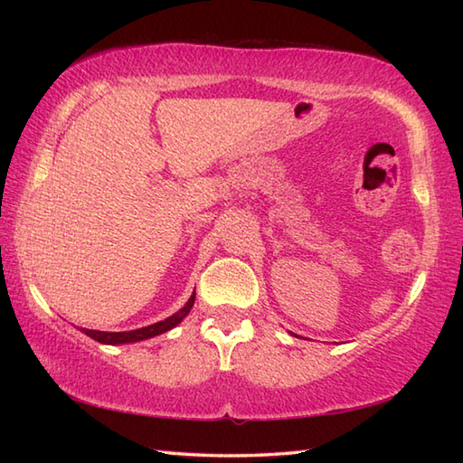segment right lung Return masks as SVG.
<instances>
[{
  "label": "right lung",
  "instance_id": "right-lung-1",
  "mask_svg": "<svg viewBox=\"0 0 463 463\" xmlns=\"http://www.w3.org/2000/svg\"><path fill=\"white\" fill-rule=\"evenodd\" d=\"M193 304H194V294H193V297L189 298V302H186L179 312L173 314V317L165 318V320L156 322V324H151V326L139 328V330H129V332H99V330H87V328H83V332H85L90 338H93V340H97V342H103V344H125V342L146 340V338L156 336V334H163V332H166V330L175 328L176 324H179V322L186 317V314L191 312Z\"/></svg>",
  "mask_w": 463,
  "mask_h": 463
}]
</instances>
